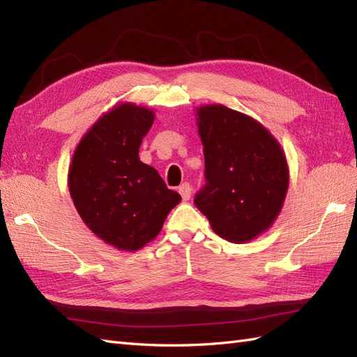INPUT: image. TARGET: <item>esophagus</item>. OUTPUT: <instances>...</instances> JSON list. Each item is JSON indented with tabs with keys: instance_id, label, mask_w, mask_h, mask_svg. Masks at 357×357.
<instances>
[{
	"instance_id": "1",
	"label": "esophagus",
	"mask_w": 357,
	"mask_h": 357,
	"mask_svg": "<svg viewBox=\"0 0 357 357\" xmlns=\"http://www.w3.org/2000/svg\"><path fill=\"white\" fill-rule=\"evenodd\" d=\"M178 192L181 195V198H183V201H188V199L192 198V187H190V184H188V183H184L183 185H181L178 188Z\"/></svg>"
}]
</instances>
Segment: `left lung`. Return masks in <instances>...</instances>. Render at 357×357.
<instances>
[{
  "mask_svg": "<svg viewBox=\"0 0 357 357\" xmlns=\"http://www.w3.org/2000/svg\"><path fill=\"white\" fill-rule=\"evenodd\" d=\"M206 185L195 206L219 236L242 244L275 222L288 190L285 153L267 128L222 104L199 107Z\"/></svg>",
  "mask_w": 357,
  "mask_h": 357,
  "instance_id": "1",
  "label": "left lung"
}]
</instances>
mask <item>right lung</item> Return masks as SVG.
I'll list each match as a JSON object with an SVG mask.
<instances>
[{
    "label": "right lung",
    "mask_w": 357,
    "mask_h": 357,
    "mask_svg": "<svg viewBox=\"0 0 357 357\" xmlns=\"http://www.w3.org/2000/svg\"><path fill=\"white\" fill-rule=\"evenodd\" d=\"M153 119L147 107L116 105L82 136L69 169V190L81 219L105 244L124 252L153 241L181 202L153 167L139 161Z\"/></svg>",
    "instance_id": "obj_1"
}]
</instances>
